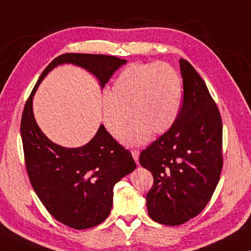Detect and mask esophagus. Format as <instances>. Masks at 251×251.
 Segmentation results:
<instances>
[{"label":"esophagus","mask_w":251,"mask_h":251,"mask_svg":"<svg viewBox=\"0 0 251 251\" xmlns=\"http://www.w3.org/2000/svg\"><path fill=\"white\" fill-rule=\"evenodd\" d=\"M131 155H133V158H134V160L136 161V163L138 164V158H139V151H136V150L131 151Z\"/></svg>","instance_id":"1"}]
</instances>
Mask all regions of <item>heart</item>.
<instances>
[{"instance_id":"1","label":"heart","mask_w":251,"mask_h":251,"mask_svg":"<svg viewBox=\"0 0 251 251\" xmlns=\"http://www.w3.org/2000/svg\"><path fill=\"white\" fill-rule=\"evenodd\" d=\"M182 94L181 77L171 64L133 63L121 72L104 97L101 121L110 136L120 138L133 117L134 124L122 142L128 146L143 145L151 131L164 134L175 124Z\"/></svg>"}]
</instances>
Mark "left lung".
Returning <instances> with one entry per match:
<instances>
[{
    "instance_id": "obj_1",
    "label": "left lung",
    "mask_w": 251,
    "mask_h": 251,
    "mask_svg": "<svg viewBox=\"0 0 251 251\" xmlns=\"http://www.w3.org/2000/svg\"><path fill=\"white\" fill-rule=\"evenodd\" d=\"M184 100L171 129L144 150L139 163L151 173L146 196L150 217L178 226L206 207L223 168V124L203 79L186 59H179Z\"/></svg>"
}]
</instances>
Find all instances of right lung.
<instances>
[{
  "instance_id": "add662e5",
  "label": "right lung",
  "mask_w": 251,
  "mask_h": 251,
  "mask_svg": "<svg viewBox=\"0 0 251 251\" xmlns=\"http://www.w3.org/2000/svg\"><path fill=\"white\" fill-rule=\"evenodd\" d=\"M126 59L95 54L67 53L50 63L34 86L23 110L21 136L27 174L34 192L53 217L74 229L97 226L108 217L114 186L135 171L130 151L120 145L103 124L90 142L69 148L53 143L37 125L33 97L50 71L73 64L93 74L104 88Z\"/></svg>"
}]
</instances>
